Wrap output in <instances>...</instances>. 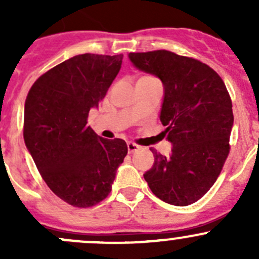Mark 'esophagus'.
Returning a JSON list of instances; mask_svg holds the SVG:
<instances>
[{
  "label": "esophagus",
  "instance_id": "esophagus-1",
  "mask_svg": "<svg viewBox=\"0 0 259 259\" xmlns=\"http://www.w3.org/2000/svg\"><path fill=\"white\" fill-rule=\"evenodd\" d=\"M139 148H140V146L138 144H135V143H133V142L127 143V151H129L130 154L135 153L137 150H139Z\"/></svg>",
  "mask_w": 259,
  "mask_h": 259
}]
</instances>
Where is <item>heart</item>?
<instances>
[{"mask_svg": "<svg viewBox=\"0 0 259 259\" xmlns=\"http://www.w3.org/2000/svg\"><path fill=\"white\" fill-rule=\"evenodd\" d=\"M143 77H151V76H143Z\"/></svg>", "mask_w": 259, "mask_h": 259, "instance_id": "obj_1", "label": "heart"}]
</instances>
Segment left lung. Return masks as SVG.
I'll list each match as a JSON object with an SVG mask.
<instances>
[{
	"label": "left lung",
	"mask_w": 259,
	"mask_h": 259,
	"mask_svg": "<svg viewBox=\"0 0 259 259\" xmlns=\"http://www.w3.org/2000/svg\"><path fill=\"white\" fill-rule=\"evenodd\" d=\"M138 69L164 85L160 120L173 144L170 155L155 149L144 174L151 192L169 204L185 207L213 187L228 158L233 111L222 77L207 64L166 50L130 52Z\"/></svg>",
	"instance_id": "1"
}]
</instances>
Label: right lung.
Here are the masks:
<instances>
[{"label":"right lung","mask_w":259,"mask_h":259,"mask_svg":"<svg viewBox=\"0 0 259 259\" xmlns=\"http://www.w3.org/2000/svg\"><path fill=\"white\" fill-rule=\"evenodd\" d=\"M122 55L82 54L41 75L25 101L23 139L48 187L76 208L94 207L111 192L126 143L88 126L89 111L110 88Z\"/></svg>","instance_id":"1"}]
</instances>
